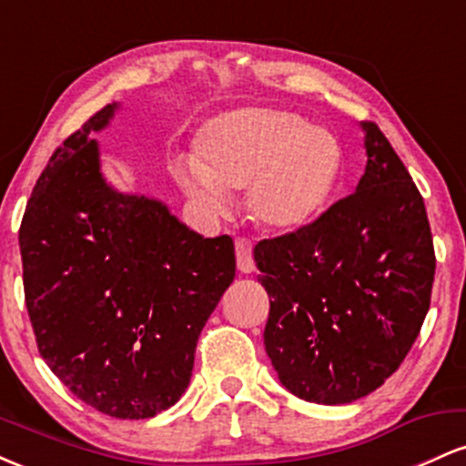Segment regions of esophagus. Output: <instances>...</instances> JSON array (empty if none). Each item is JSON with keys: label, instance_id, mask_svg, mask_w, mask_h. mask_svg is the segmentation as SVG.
<instances>
[{"label": "esophagus", "instance_id": "esophagus-1", "mask_svg": "<svg viewBox=\"0 0 466 466\" xmlns=\"http://www.w3.org/2000/svg\"><path fill=\"white\" fill-rule=\"evenodd\" d=\"M234 248H237V265L240 274H251L256 269L254 254H251V243L248 238H237L234 240Z\"/></svg>", "mask_w": 466, "mask_h": 466}]
</instances>
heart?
<instances>
[{
	"mask_svg": "<svg viewBox=\"0 0 466 466\" xmlns=\"http://www.w3.org/2000/svg\"><path fill=\"white\" fill-rule=\"evenodd\" d=\"M339 164V144L329 131L304 127L289 111L240 109L203 129L199 162L179 159L175 177L210 215L226 210L228 192L248 188L260 226L298 229L329 201Z\"/></svg>",
	"mask_w": 466,
	"mask_h": 466,
	"instance_id": "b5f03b06",
	"label": "heart"
}]
</instances>
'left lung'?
<instances>
[{
    "instance_id": "left-lung-1",
    "label": "left lung",
    "mask_w": 466,
    "mask_h": 466,
    "mask_svg": "<svg viewBox=\"0 0 466 466\" xmlns=\"http://www.w3.org/2000/svg\"><path fill=\"white\" fill-rule=\"evenodd\" d=\"M357 190L313 223L256 243L269 293L265 350L289 392L341 405L383 386L430 311L436 254L425 203L374 122Z\"/></svg>"
}]
</instances>
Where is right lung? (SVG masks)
<instances>
[{"label":"right lung","instance_id":"1","mask_svg":"<svg viewBox=\"0 0 466 466\" xmlns=\"http://www.w3.org/2000/svg\"><path fill=\"white\" fill-rule=\"evenodd\" d=\"M106 105L52 153L19 228L36 349L72 394L151 419L190 383L201 329L237 274L234 240L203 238L168 208L105 184L89 137Z\"/></svg>","mask_w":466,"mask_h":466}]
</instances>
